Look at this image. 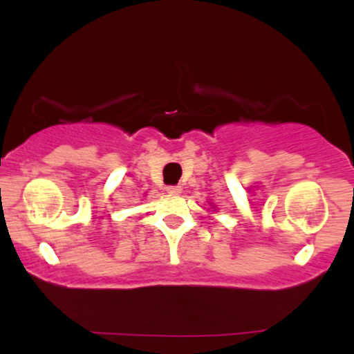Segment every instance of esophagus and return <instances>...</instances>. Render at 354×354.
I'll list each match as a JSON object with an SVG mask.
<instances>
[{
    "instance_id": "esophagus-1",
    "label": "esophagus",
    "mask_w": 354,
    "mask_h": 354,
    "mask_svg": "<svg viewBox=\"0 0 354 354\" xmlns=\"http://www.w3.org/2000/svg\"><path fill=\"white\" fill-rule=\"evenodd\" d=\"M166 191H168V193L178 194V193H181L183 188H181L180 185H169V186H166Z\"/></svg>"
}]
</instances>
